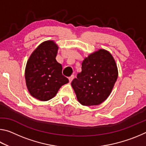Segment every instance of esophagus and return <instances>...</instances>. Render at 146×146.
I'll list each match as a JSON object with an SVG mask.
<instances>
[{"instance_id": "1", "label": "esophagus", "mask_w": 146, "mask_h": 146, "mask_svg": "<svg viewBox=\"0 0 146 146\" xmlns=\"http://www.w3.org/2000/svg\"><path fill=\"white\" fill-rule=\"evenodd\" d=\"M73 78H74V76L73 75H71V76H70V77H69V80H70V83L71 82V81L73 80Z\"/></svg>"}]
</instances>
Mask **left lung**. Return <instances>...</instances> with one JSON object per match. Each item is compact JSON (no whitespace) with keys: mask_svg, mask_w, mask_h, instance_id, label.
Instances as JSON below:
<instances>
[{"mask_svg":"<svg viewBox=\"0 0 146 146\" xmlns=\"http://www.w3.org/2000/svg\"><path fill=\"white\" fill-rule=\"evenodd\" d=\"M71 82L76 98L83 106H97L107 99L118 78L115 60L108 51L99 49L82 63V71Z\"/></svg>","mask_w":146,"mask_h":146,"instance_id":"1","label":"left lung"}]
</instances>
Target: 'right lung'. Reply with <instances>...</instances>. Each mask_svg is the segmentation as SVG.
Masks as SVG:
<instances>
[{
    "mask_svg": "<svg viewBox=\"0 0 146 146\" xmlns=\"http://www.w3.org/2000/svg\"><path fill=\"white\" fill-rule=\"evenodd\" d=\"M58 46L53 40L41 43L29 56L25 69L26 86L32 97L48 101L56 95L69 80L62 73V66L56 60Z\"/></svg>",
    "mask_w": 146,
    "mask_h": 146,
    "instance_id": "obj_1",
    "label": "right lung"
}]
</instances>
